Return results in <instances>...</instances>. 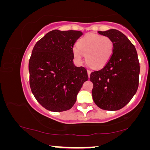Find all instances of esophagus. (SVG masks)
I'll return each instance as SVG.
<instances>
[{"instance_id": "34e87169", "label": "esophagus", "mask_w": 150, "mask_h": 150, "mask_svg": "<svg viewBox=\"0 0 150 150\" xmlns=\"http://www.w3.org/2000/svg\"><path fill=\"white\" fill-rule=\"evenodd\" d=\"M90 73H91V71L88 70V77H90Z\"/></svg>"}]
</instances>
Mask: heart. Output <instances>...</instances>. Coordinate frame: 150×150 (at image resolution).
I'll return each instance as SVG.
<instances>
[{"instance_id": "obj_1", "label": "heart", "mask_w": 150, "mask_h": 150, "mask_svg": "<svg viewBox=\"0 0 150 150\" xmlns=\"http://www.w3.org/2000/svg\"><path fill=\"white\" fill-rule=\"evenodd\" d=\"M114 50V42L106 36L88 34L79 40L73 49L75 60L81 62L83 54L87 62L96 69L102 68L108 62Z\"/></svg>"}]
</instances>
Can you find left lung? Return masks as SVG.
<instances>
[{"mask_svg": "<svg viewBox=\"0 0 150 150\" xmlns=\"http://www.w3.org/2000/svg\"><path fill=\"white\" fill-rule=\"evenodd\" d=\"M98 33L113 40L114 50L104 67L90 74V80L93 83L92 98L99 108L119 110L137 91L140 72L137 52L133 44L119 30L110 29Z\"/></svg>", "mask_w": 150, "mask_h": 150, "instance_id": "obj_1", "label": "left lung"}]
</instances>
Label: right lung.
<instances>
[{
	"mask_svg": "<svg viewBox=\"0 0 150 150\" xmlns=\"http://www.w3.org/2000/svg\"><path fill=\"white\" fill-rule=\"evenodd\" d=\"M81 31L54 30L37 42L29 60L30 87L37 100L47 110L60 112L76 102L87 70L73 64V47Z\"/></svg>",
	"mask_w": 150,
	"mask_h": 150,
	"instance_id": "1",
	"label": "right lung"
}]
</instances>
